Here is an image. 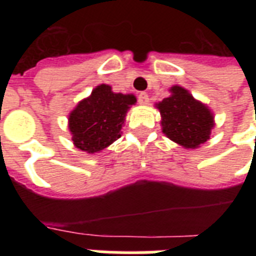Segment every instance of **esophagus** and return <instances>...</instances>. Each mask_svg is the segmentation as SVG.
I'll list each match as a JSON object with an SVG mask.
<instances>
[{
	"label": "esophagus",
	"mask_w": 256,
	"mask_h": 256,
	"mask_svg": "<svg viewBox=\"0 0 256 256\" xmlns=\"http://www.w3.org/2000/svg\"><path fill=\"white\" fill-rule=\"evenodd\" d=\"M138 104H144V106L148 104V92H140V96H138Z\"/></svg>",
	"instance_id": "1"
}]
</instances>
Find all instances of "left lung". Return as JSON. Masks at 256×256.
<instances>
[{"instance_id": "obj_1", "label": "left lung", "mask_w": 256, "mask_h": 256, "mask_svg": "<svg viewBox=\"0 0 256 256\" xmlns=\"http://www.w3.org/2000/svg\"><path fill=\"white\" fill-rule=\"evenodd\" d=\"M171 96L156 104L162 120V132L184 148H196L210 140L214 116L206 104L199 102L180 86L170 88Z\"/></svg>"}]
</instances>
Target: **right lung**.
<instances>
[{
  "mask_svg": "<svg viewBox=\"0 0 256 256\" xmlns=\"http://www.w3.org/2000/svg\"><path fill=\"white\" fill-rule=\"evenodd\" d=\"M132 94L112 92V86H96L70 112L69 130L74 146L88 154L100 152L120 138V128L132 104Z\"/></svg>",
  "mask_w": 256,
  "mask_h": 256,
  "instance_id": "obj_1",
  "label": "right lung"
}]
</instances>
